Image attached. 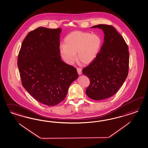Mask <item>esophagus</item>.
Instances as JSON below:
<instances>
[{"label": "esophagus", "mask_w": 148, "mask_h": 148, "mask_svg": "<svg viewBox=\"0 0 148 148\" xmlns=\"http://www.w3.org/2000/svg\"><path fill=\"white\" fill-rule=\"evenodd\" d=\"M77 72L79 75H81L82 74V69L81 68H77Z\"/></svg>", "instance_id": "obj_1"}]
</instances>
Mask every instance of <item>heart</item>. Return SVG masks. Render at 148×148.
I'll use <instances>...</instances> for the list:
<instances>
[{"label": "heart", "instance_id": "obj_1", "mask_svg": "<svg viewBox=\"0 0 148 148\" xmlns=\"http://www.w3.org/2000/svg\"><path fill=\"white\" fill-rule=\"evenodd\" d=\"M102 45L98 34L87 32H72L64 38V45L60 46L59 53L64 61L72 64L76 60V54L81 62L90 64L97 57Z\"/></svg>", "mask_w": 148, "mask_h": 148}]
</instances>
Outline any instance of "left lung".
I'll use <instances>...</instances> for the list:
<instances>
[{"instance_id":"8db88e82","label":"left lung","mask_w":148,"mask_h":148,"mask_svg":"<svg viewBox=\"0 0 148 148\" xmlns=\"http://www.w3.org/2000/svg\"><path fill=\"white\" fill-rule=\"evenodd\" d=\"M104 33V42L97 57L82 70L90 85L87 95L95 100L108 98L119 90L128 75L129 53L125 41L112 26L99 24Z\"/></svg>"}]
</instances>
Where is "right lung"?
Returning <instances> with one entry per match:
<instances>
[{
    "instance_id": "1",
    "label": "right lung",
    "mask_w": 148,
    "mask_h": 148,
    "mask_svg": "<svg viewBox=\"0 0 148 148\" xmlns=\"http://www.w3.org/2000/svg\"><path fill=\"white\" fill-rule=\"evenodd\" d=\"M62 30L40 27L23 42L18 57L22 85L34 98L55 106L66 98L69 86L78 77L76 69L61 60L59 53Z\"/></svg>"
}]
</instances>
